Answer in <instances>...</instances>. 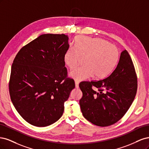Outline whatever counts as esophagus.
Segmentation results:
<instances>
[{
    "mask_svg": "<svg viewBox=\"0 0 149 149\" xmlns=\"http://www.w3.org/2000/svg\"><path fill=\"white\" fill-rule=\"evenodd\" d=\"M75 87L76 88H79V82L77 81H75Z\"/></svg>",
    "mask_w": 149,
    "mask_h": 149,
    "instance_id": "obj_1",
    "label": "esophagus"
}]
</instances>
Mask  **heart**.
<instances>
[{"label": "heart", "mask_w": 149, "mask_h": 149, "mask_svg": "<svg viewBox=\"0 0 149 149\" xmlns=\"http://www.w3.org/2000/svg\"><path fill=\"white\" fill-rule=\"evenodd\" d=\"M85 58L84 66L72 71L70 76L77 81L86 80L94 75L101 79L113 70L119 58V51L114 45L101 38L79 36L75 39L64 55V62L70 69L77 66L81 59Z\"/></svg>", "instance_id": "1"}]
</instances>
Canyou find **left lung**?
<instances>
[{"label":"left lung","mask_w":149,"mask_h":149,"mask_svg":"<svg viewBox=\"0 0 149 149\" xmlns=\"http://www.w3.org/2000/svg\"><path fill=\"white\" fill-rule=\"evenodd\" d=\"M79 86L83 93L79 105L84 118L100 127L119 121L131 106L137 90V74L127 51L122 52L116 68L107 78L83 81Z\"/></svg>","instance_id":"1"}]
</instances>
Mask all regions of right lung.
Masks as SVG:
<instances>
[{
  "instance_id": "right-lung-1",
  "label": "right lung",
  "mask_w": 149,
  "mask_h": 149,
  "mask_svg": "<svg viewBox=\"0 0 149 149\" xmlns=\"http://www.w3.org/2000/svg\"><path fill=\"white\" fill-rule=\"evenodd\" d=\"M65 34H43L22 47L13 60L8 84L11 101L29 124L46 127L63 115L64 103L75 87L68 77L64 55L70 45Z\"/></svg>"
}]
</instances>
